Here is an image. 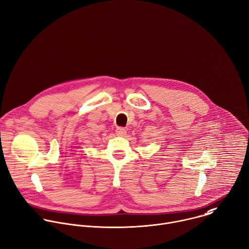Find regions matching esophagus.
Instances as JSON below:
<instances>
[{"label":"esophagus","mask_w":249,"mask_h":249,"mask_svg":"<svg viewBox=\"0 0 249 249\" xmlns=\"http://www.w3.org/2000/svg\"><path fill=\"white\" fill-rule=\"evenodd\" d=\"M116 134L118 136H124L126 134V129L124 127H118L116 129Z\"/></svg>","instance_id":"obj_1"}]
</instances>
